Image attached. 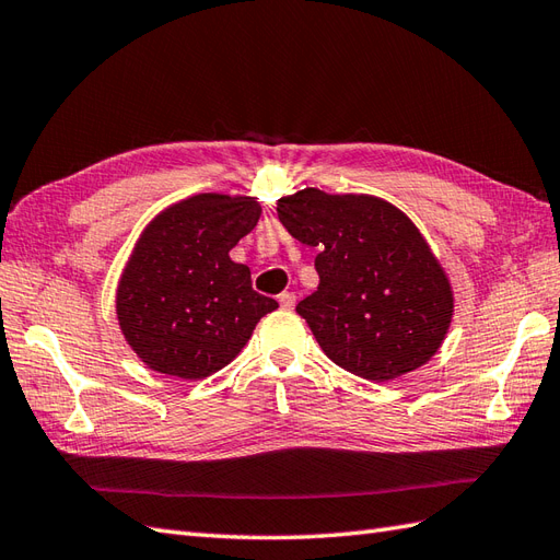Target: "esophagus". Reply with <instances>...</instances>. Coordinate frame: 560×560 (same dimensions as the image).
Wrapping results in <instances>:
<instances>
[{"label": "esophagus", "instance_id": "1", "mask_svg": "<svg viewBox=\"0 0 560 560\" xmlns=\"http://www.w3.org/2000/svg\"><path fill=\"white\" fill-rule=\"evenodd\" d=\"M279 305H281V310H293L295 307V295L289 293V291L281 293L279 295Z\"/></svg>", "mask_w": 560, "mask_h": 560}]
</instances>
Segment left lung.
<instances>
[{
  "instance_id": "obj_1",
  "label": "left lung",
  "mask_w": 560,
  "mask_h": 560,
  "mask_svg": "<svg viewBox=\"0 0 560 560\" xmlns=\"http://www.w3.org/2000/svg\"><path fill=\"white\" fill-rule=\"evenodd\" d=\"M293 238L317 248V291L295 312L336 365L370 382L422 368L444 343L453 285L412 219L368 192L303 188L277 200Z\"/></svg>"
}]
</instances>
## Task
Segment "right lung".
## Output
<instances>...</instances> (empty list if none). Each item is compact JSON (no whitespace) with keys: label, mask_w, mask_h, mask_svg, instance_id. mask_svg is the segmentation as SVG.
Here are the masks:
<instances>
[{"label":"right lung","mask_w":560,"mask_h":560,"mask_svg":"<svg viewBox=\"0 0 560 560\" xmlns=\"http://www.w3.org/2000/svg\"><path fill=\"white\" fill-rule=\"evenodd\" d=\"M255 198L198 192L142 229L116 285L126 343L154 372L198 382L226 368L257 322L279 307L253 291L231 248L255 229Z\"/></svg>","instance_id":"right-lung-1"}]
</instances>
